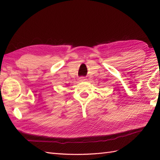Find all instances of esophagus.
Masks as SVG:
<instances>
[{
	"instance_id": "1",
	"label": "esophagus",
	"mask_w": 160,
	"mask_h": 160,
	"mask_svg": "<svg viewBox=\"0 0 160 160\" xmlns=\"http://www.w3.org/2000/svg\"><path fill=\"white\" fill-rule=\"evenodd\" d=\"M78 80H79L80 82H84V81L86 80V78L84 77H80Z\"/></svg>"
}]
</instances>
